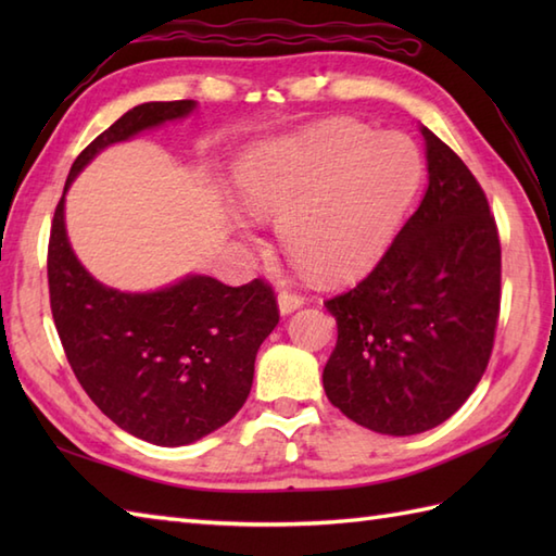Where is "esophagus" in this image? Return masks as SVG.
Wrapping results in <instances>:
<instances>
[{
  "label": "esophagus",
  "mask_w": 556,
  "mask_h": 556,
  "mask_svg": "<svg viewBox=\"0 0 556 556\" xmlns=\"http://www.w3.org/2000/svg\"><path fill=\"white\" fill-rule=\"evenodd\" d=\"M277 301H279V311H281V315H289V313H293L296 308H301V305L305 303V299L301 296V293H296V291H279V296H277Z\"/></svg>",
  "instance_id": "esophagus-1"
}]
</instances>
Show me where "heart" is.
I'll return each instance as SVG.
<instances>
[{"instance_id": "heart-1", "label": "heart", "mask_w": 556, "mask_h": 556, "mask_svg": "<svg viewBox=\"0 0 556 556\" xmlns=\"http://www.w3.org/2000/svg\"><path fill=\"white\" fill-rule=\"evenodd\" d=\"M422 179L413 140L353 122L248 152L233 172L241 205L279 222L285 251L320 277L370 267L392 243Z\"/></svg>"}]
</instances>
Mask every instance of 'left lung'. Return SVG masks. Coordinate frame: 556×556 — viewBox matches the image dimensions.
<instances>
[{"instance_id": "1", "label": "left lung", "mask_w": 556, "mask_h": 556, "mask_svg": "<svg viewBox=\"0 0 556 556\" xmlns=\"http://www.w3.org/2000/svg\"><path fill=\"white\" fill-rule=\"evenodd\" d=\"M430 184L380 263L325 301L337 346L323 384L353 422L418 434L452 418L485 372L502 303V245L488 195L430 128Z\"/></svg>"}]
</instances>
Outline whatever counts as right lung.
<instances>
[{"label":"right lung","instance_id":"add662e5","mask_svg":"<svg viewBox=\"0 0 556 556\" xmlns=\"http://www.w3.org/2000/svg\"><path fill=\"white\" fill-rule=\"evenodd\" d=\"M193 108V100H174L128 110L76 157L64 193L100 150ZM47 281L56 334L80 387L122 430L160 446L191 444L239 413L257 349L279 323L265 279L227 287L193 275L152 293L102 287L71 251L64 195L47 245Z\"/></svg>","mask_w":556,"mask_h":556}]
</instances>
